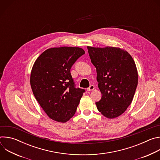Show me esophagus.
Wrapping results in <instances>:
<instances>
[{
  "label": "esophagus",
  "instance_id": "obj_1",
  "mask_svg": "<svg viewBox=\"0 0 160 160\" xmlns=\"http://www.w3.org/2000/svg\"><path fill=\"white\" fill-rule=\"evenodd\" d=\"M94 88H95L94 85H90V87L88 88H87V91H92Z\"/></svg>",
  "mask_w": 160,
  "mask_h": 160
}]
</instances>
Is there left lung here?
<instances>
[{
    "label": "left lung",
    "mask_w": 160,
    "mask_h": 160,
    "mask_svg": "<svg viewBox=\"0 0 160 160\" xmlns=\"http://www.w3.org/2000/svg\"><path fill=\"white\" fill-rule=\"evenodd\" d=\"M91 62L96 68L97 81L102 94L96 102L102 115L114 118L131 104L138 83V73L132 56L117 48L87 47Z\"/></svg>",
    "instance_id": "left-lung-1"
}]
</instances>
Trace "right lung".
<instances>
[{
	"instance_id": "1",
	"label": "right lung",
	"mask_w": 160,
	"mask_h": 160,
	"mask_svg": "<svg viewBox=\"0 0 160 160\" xmlns=\"http://www.w3.org/2000/svg\"><path fill=\"white\" fill-rule=\"evenodd\" d=\"M85 51L79 48H51L35 61L30 85L37 101L53 120L64 123L75 115L85 89L77 88L70 70Z\"/></svg>"
}]
</instances>
